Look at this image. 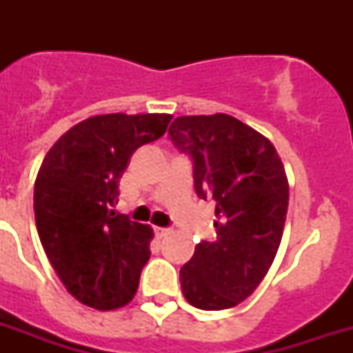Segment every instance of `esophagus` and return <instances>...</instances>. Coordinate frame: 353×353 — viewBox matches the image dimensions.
Wrapping results in <instances>:
<instances>
[{
    "instance_id": "34e87169",
    "label": "esophagus",
    "mask_w": 353,
    "mask_h": 353,
    "mask_svg": "<svg viewBox=\"0 0 353 353\" xmlns=\"http://www.w3.org/2000/svg\"><path fill=\"white\" fill-rule=\"evenodd\" d=\"M170 234V229H163V227H155V236L157 238H165V236Z\"/></svg>"
}]
</instances>
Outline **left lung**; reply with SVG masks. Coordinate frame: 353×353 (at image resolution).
Masks as SVG:
<instances>
[{
    "label": "left lung",
    "instance_id": "obj_1",
    "mask_svg": "<svg viewBox=\"0 0 353 353\" xmlns=\"http://www.w3.org/2000/svg\"><path fill=\"white\" fill-rule=\"evenodd\" d=\"M194 161V187L216 205V240L196 245L179 271L183 295L199 310H227L252 295L284 232L290 185L268 137L238 119L183 115L168 130Z\"/></svg>",
    "mask_w": 353,
    "mask_h": 353
}]
</instances>
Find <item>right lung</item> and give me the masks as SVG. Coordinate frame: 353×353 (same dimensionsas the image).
Masks as SVG:
<instances>
[{"label": "right lung", "instance_id": "1", "mask_svg": "<svg viewBox=\"0 0 353 353\" xmlns=\"http://www.w3.org/2000/svg\"><path fill=\"white\" fill-rule=\"evenodd\" d=\"M168 113H108L74 124L43 157L34 183L36 229L52 269L84 306H126L150 258V225L113 210L139 146L163 137Z\"/></svg>", "mask_w": 353, "mask_h": 353}]
</instances>
